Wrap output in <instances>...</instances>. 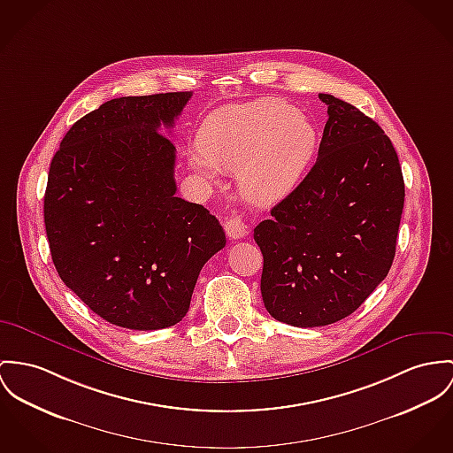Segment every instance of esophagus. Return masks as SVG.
<instances>
[{"label": "esophagus", "mask_w": 453, "mask_h": 453, "mask_svg": "<svg viewBox=\"0 0 453 453\" xmlns=\"http://www.w3.org/2000/svg\"><path fill=\"white\" fill-rule=\"evenodd\" d=\"M226 233L231 240H240L244 238L246 233H248V227H246V222H244L243 215H231L227 220H226Z\"/></svg>", "instance_id": "34e87169"}]
</instances>
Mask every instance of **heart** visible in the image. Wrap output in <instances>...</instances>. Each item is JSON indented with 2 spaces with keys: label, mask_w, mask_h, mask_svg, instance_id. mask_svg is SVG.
Masks as SVG:
<instances>
[{
  "label": "heart",
  "mask_w": 453,
  "mask_h": 453,
  "mask_svg": "<svg viewBox=\"0 0 453 453\" xmlns=\"http://www.w3.org/2000/svg\"><path fill=\"white\" fill-rule=\"evenodd\" d=\"M317 148L319 131L309 117L293 104L265 98L213 111L189 162L196 174L211 182L220 171H238L244 198L273 207L300 184Z\"/></svg>",
  "instance_id": "heart-1"
}]
</instances>
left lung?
<instances>
[{
    "label": "left lung",
    "mask_w": 453,
    "mask_h": 453,
    "mask_svg": "<svg viewBox=\"0 0 453 453\" xmlns=\"http://www.w3.org/2000/svg\"><path fill=\"white\" fill-rule=\"evenodd\" d=\"M327 122L305 179L253 238L262 300L279 322L317 327L355 312L395 258L405 200L398 155L358 108L320 93Z\"/></svg>",
    "instance_id": "8db88e82"
}]
</instances>
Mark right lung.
Returning <instances> with one entry per match:
<instances>
[{
  "instance_id": "obj_1",
  "label": "right lung",
  "mask_w": 453,
  "mask_h": 453,
  "mask_svg": "<svg viewBox=\"0 0 453 453\" xmlns=\"http://www.w3.org/2000/svg\"><path fill=\"white\" fill-rule=\"evenodd\" d=\"M191 91L115 98L79 119L55 153L44 226L60 279L106 322L171 327L202 267L226 246L203 205L175 196L171 129Z\"/></svg>"
}]
</instances>
